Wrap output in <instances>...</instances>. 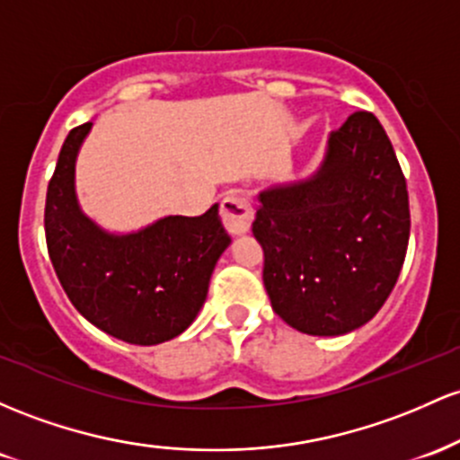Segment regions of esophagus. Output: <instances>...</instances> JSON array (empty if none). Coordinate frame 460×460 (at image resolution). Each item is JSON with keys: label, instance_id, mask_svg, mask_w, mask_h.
Returning <instances> with one entry per match:
<instances>
[{"label": "esophagus", "instance_id": "1", "mask_svg": "<svg viewBox=\"0 0 460 460\" xmlns=\"http://www.w3.org/2000/svg\"><path fill=\"white\" fill-rule=\"evenodd\" d=\"M252 219H254V210L243 193L234 190V193L226 195L221 202V221L230 234H243L250 230Z\"/></svg>", "mask_w": 460, "mask_h": 460}]
</instances>
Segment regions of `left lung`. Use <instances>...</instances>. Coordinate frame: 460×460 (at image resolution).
<instances>
[{"label": "left lung", "mask_w": 460, "mask_h": 460, "mask_svg": "<svg viewBox=\"0 0 460 460\" xmlns=\"http://www.w3.org/2000/svg\"><path fill=\"white\" fill-rule=\"evenodd\" d=\"M258 202L252 232L278 317L299 332L337 337L380 311L404 265L411 210L378 119L352 112L330 132L317 173L262 190Z\"/></svg>", "instance_id": "obj_1"}]
</instances>
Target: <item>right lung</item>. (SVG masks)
I'll return each mask as SVG.
<instances>
[{
  "label": "right lung",
  "mask_w": 460,
  "mask_h": 460,
  "mask_svg": "<svg viewBox=\"0 0 460 460\" xmlns=\"http://www.w3.org/2000/svg\"><path fill=\"white\" fill-rule=\"evenodd\" d=\"M93 123L65 138L45 199V239L56 276L77 313L111 337L156 345L178 337L204 306L213 270L230 245L219 206L199 217H163L111 234L80 210L75 158Z\"/></svg>",
  "instance_id": "right-lung-1"
}]
</instances>
